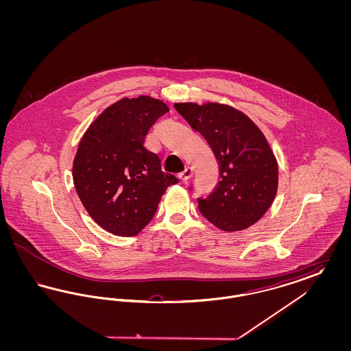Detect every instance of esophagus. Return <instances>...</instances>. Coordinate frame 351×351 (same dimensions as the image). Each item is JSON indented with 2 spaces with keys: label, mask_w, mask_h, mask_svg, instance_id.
<instances>
[{
  "label": "esophagus",
  "mask_w": 351,
  "mask_h": 351,
  "mask_svg": "<svg viewBox=\"0 0 351 351\" xmlns=\"http://www.w3.org/2000/svg\"><path fill=\"white\" fill-rule=\"evenodd\" d=\"M192 175H193L192 168H185L183 172H180V173H179V179H180L182 182H186L188 179H191V178H192Z\"/></svg>",
  "instance_id": "obj_1"
}]
</instances>
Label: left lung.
Returning <instances> with one entry per match:
<instances>
[{
	"mask_svg": "<svg viewBox=\"0 0 351 351\" xmlns=\"http://www.w3.org/2000/svg\"><path fill=\"white\" fill-rule=\"evenodd\" d=\"M175 109L217 159L219 180L210 195L197 199L201 215L225 232L247 229L267 212L278 191V165L265 135L228 105L182 102Z\"/></svg>",
	"mask_w": 351,
	"mask_h": 351,
	"instance_id": "obj_1",
	"label": "left lung"
}]
</instances>
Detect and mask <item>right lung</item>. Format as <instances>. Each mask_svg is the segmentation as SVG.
Masks as SVG:
<instances>
[{
	"mask_svg": "<svg viewBox=\"0 0 351 351\" xmlns=\"http://www.w3.org/2000/svg\"><path fill=\"white\" fill-rule=\"evenodd\" d=\"M167 112L163 101L147 96L122 99L104 110L80 141L75 188L89 216L109 233L136 235L168 186L179 182L145 146L151 126Z\"/></svg>",
	"mask_w": 351,
	"mask_h": 351,
	"instance_id": "right-lung-1",
	"label": "right lung"
}]
</instances>
